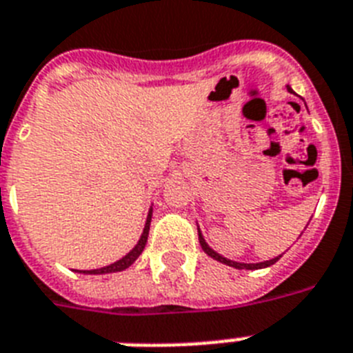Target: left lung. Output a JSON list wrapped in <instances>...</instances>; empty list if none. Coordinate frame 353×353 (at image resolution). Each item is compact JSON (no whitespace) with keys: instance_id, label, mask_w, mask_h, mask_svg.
I'll return each instance as SVG.
<instances>
[{"instance_id":"8db88e82","label":"left lung","mask_w":353,"mask_h":353,"mask_svg":"<svg viewBox=\"0 0 353 353\" xmlns=\"http://www.w3.org/2000/svg\"><path fill=\"white\" fill-rule=\"evenodd\" d=\"M288 90H290V92H292V88H288ZM199 243H201V248L206 252V254H208V256L214 257V259L219 261V263H225V265H228V266H234V268H237V270H245V268H246V270H257V268H265V266L274 265V263H276V261L281 257V256H279V257H276V259L265 261V263H252V265H246V263H236V261L226 259V257L219 256L217 252L212 250L210 246H208V245H206V243H205V239H203L201 232H199Z\"/></svg>"}]
</instances>
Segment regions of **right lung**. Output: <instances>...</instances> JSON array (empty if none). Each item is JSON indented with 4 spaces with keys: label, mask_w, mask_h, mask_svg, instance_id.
Segmentation results:
<instances>
[{
    "label": "right lung",
    "mask_w": 353,
    "mask_h": 353,
    "mask_svg": "<svg viewBox=\"0 0 353 353\" xmlns=\"http://www.w3.org/2000/svg\"><path fill=\"white\" fill-rule=\"evenodd\" d=\"M150 219H152V210L148 212V217H147V223H145V230H143L141 234V239L137 241V245L134 246V248H132V250L128 252L127 256L123 257V259L116 261V263H112V265L108 266H103V268H97V270H79V272H83V274H112V272H121L125 270V268H128V266H130L137 257L141 256L143 248H145V245H147L148 230H150Z\"/></svg>",
    "instance_id": "1"
}]
</instances>
